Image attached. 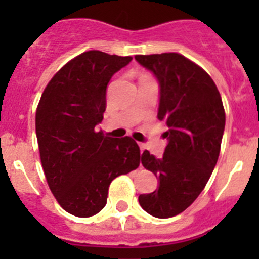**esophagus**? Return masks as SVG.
<instances>
[{"label": "esophagus", "mask_w": 259, "mask_h": 259, "mask_svg": "<svg viewBox=\"0 0 259 259\" xmlns=\"http://www.w3.org/2000/svg\"><path fill=\"white\" fill-rule=\"evenodd\" d=\"M139 146H140V152L143 153L144 150H145V145H144V144H139Z\"/></svg>", "instance_id": "1"}]
</instances>
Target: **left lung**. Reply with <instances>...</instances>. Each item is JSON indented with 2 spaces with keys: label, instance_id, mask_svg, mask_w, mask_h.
Here are the masks:
<instances>
[{
  "label": "left lung",
  "instance_id": "obj_1",
  "mask_svg": "<svg viewBox=\"0 0 259 259\" xmlns=\"http://www.w3.org/2000/svg\"><path fill=\"white\" fill-rule=\"evenodd\" d=\"M159 83L158 119L168 127L163 157L148 150L141 163L158 178V189L139 202L155 218H171L191 206L214 170L226 124L219 91L194 62L178 53L135 56Z\"/></svg>",
  "mask_w": 259,
  "mask_h": 259
}]
</instances>
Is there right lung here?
<instances>
[{
  "label": "right lung",
  "instance_id": "1",
  "mask_svg": "<svg viewBox=\"0 0 259 259\" xmlns=\"http://www.w3.org/2000/svg\"><path fill=\"white\" fill-rule=\"evenodd\" d=\"M131 61L100 50L81 53L53 76L38 102L36 136L45 178L59 205L75 217L101 211L110 183L140 164L131 137L96 131L110 79Z\"/></svg>",
  "mask_w": 259,
  "mask_h": 259
}]
</instances>
